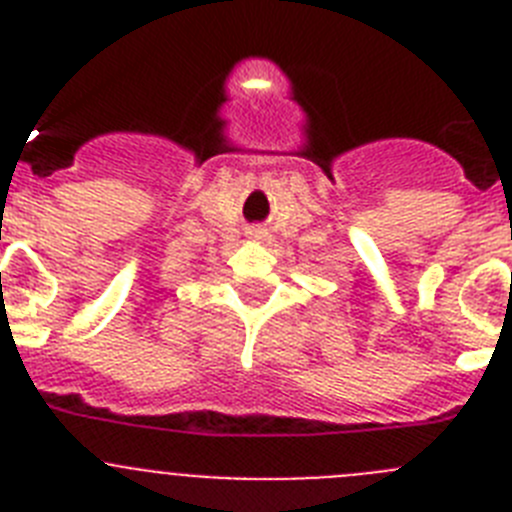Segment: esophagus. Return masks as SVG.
<instances>
[{"label": "esophagus", "instance_id": "1", "mask_svg": "<svg viewBox=\"0 0 512 512\" xmlns=\"http://www.w3.org/2000/svg\"><path fill=\"white\" fill-rule=\"evenodd\" d=\"M248 235H251V238H264V230H261V228H251V230H248Z\"/></svg>", "mask_w": 512, "mask_h": 512}]
</instances>
